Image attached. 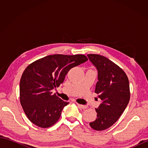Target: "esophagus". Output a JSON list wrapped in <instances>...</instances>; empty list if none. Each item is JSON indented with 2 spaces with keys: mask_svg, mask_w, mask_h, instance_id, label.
I'll use <instances>...</instances> for the list:
<instances>
[{
  "mask_svg": "<svg viewBox=\"0 0 148 148\" xmlns=\"http://www.w3.org/2000/svg\"><path fill=\"white\" fill-rule=\"evenodd\" d=\"M77 105L79 107V108H82L83 109L87 108V106H85V105H81V104H79V103H77Z\"/></svg>",
  "mask_w": 148,
  "mask_h": 148,
  "instance_id": "34e87169",
  "label": "esophagus"
}]
</instances>
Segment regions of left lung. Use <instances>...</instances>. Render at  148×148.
Returning a JSON list of instances; mask_svg holds the SVG:
<instances>
[{
    "instance_id": "1",
    "label": "left lung",
    "mask_w": 148,
    "mask_h": 148,
    "mask_svg": "<svg viewBox=\"0 0 148 148\" xmlns=\"http://www.w3.org/2000/svg\"><path fill=\"white\" fill-rule=\"evenodd\" d=\"M87 56L98 71L95 92L101 100L95 109L97 118L90 125L102 131L114 125L127 108L130 97L129 81L125 72L108 58L95 54Z\"/></svg>"
}]
</instances>
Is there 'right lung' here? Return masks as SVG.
Wrapping results in <instances>:
<instances>
[{"mask_svg": "<svg viewBox=\"0 0 148 148\" xmlns=\"http://www.w3.org/2000/svg\"><path fill=\"white\" fill-rule=\"evenodd\" d=\"M88 60L83 55H53L34 62L24 71L20 83L21 105L29 120L41 128L54 125L69 102L51 90L64 81L67 72Z\"/></svg>", "mask_w": 148, "mask_h": 148, "instance_id": "right-lung-1", "label": "right lung"}]
</instances>
